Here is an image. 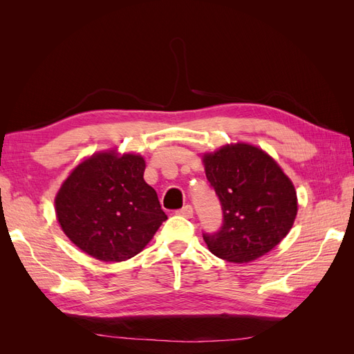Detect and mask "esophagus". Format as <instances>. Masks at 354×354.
I'll return each instance as SVG.
<instances>
[{
    "label": "esophagus",
    "mask_w": 354,
    "mask_h": 354,
    "mask_svg": "<svg viewBox=\"0 0 354 354\" xmlns=\"http://www.w3.org/2000/svg\"><path fill=\"white\" fill-rule=\"evenodd\" d=\"M177 214H178V216L186 217V218H192V216H194V208H192V205H186L181 209H178Z\"/></svg>",
    "instance_id": "34e87169"
}]
</instances>
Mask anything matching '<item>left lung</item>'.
<instances>
[{"instance_id":"8db88e82","label":"left lung","mask_w":354,"mask_h":354,"mask_svg":"<svg viewBox=\"0 0 354 354\" xmlns=\"http://www.w3.org/2000/svg\"><path fill=\"white\" fill-rule=\"evenodd\" d=\"M203 165L223 211L220 229L202 233L208 250L239 264L273 250L297 216L295 189L281 167L261 149L245 143L203 155Z\"/></svg>"}]
</instances>
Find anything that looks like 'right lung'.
Segmentation results:
<instances>
[{
    "label": "right lung",
    "instance_id": "obj_1",
    "mask_svg": "<svg viewBox=\"0 0 354 354\" xmlns=\"http://www.w3.org/2000/svg\"><path fill=\"white\" fill-rule=\"evenodd\" d=\"M145 159L112 152L84 160L56 196L66 236L94 259L124 261L137 255L167 220L145 178Z\"/></svg>",
    "mask_w": 354,
    "mask_h": 354
}]
</instances>
